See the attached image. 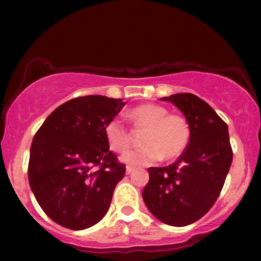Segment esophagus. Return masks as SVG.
<instances>
[{
    "instance_id": "1",
    "label": "esophagus",
    "mask_w": 261,
    "mask_h": 261,
    "mask_svg": "<svg viewBox=\"0 0 261 261\" xmlns=\"http://www.w3.org/2000/svg\"><path fill=\"white\" fill-rule=\"evenodd\" d=\"M134 171V167L133 166H130V165H128L127 167H126V173L127 174H129V173H132Z\"/></svg>"
}]
</instances>
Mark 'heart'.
I'll use <instances>...</instances> for the list:
<instances>
[{"label": "heart", "instance_id": "obj_1", "mask_svg": "<svg viewBox=\"0 0 261 261\" xmlns=\"http://www.w3.org/2000/svg\"><path fill=\"white\" fill-rule=\"evenodd\" d=\"M128 119L137 129H146L142 135V148L133 149L122 156L132 165H149L163 158L172 160L187 149L191 138V126L181 114L170 113L166 107L146 103L128 113ZM106 140L109 148L123 153L130 147L132 135L120 116L112 117L105 124Z\"/></svg>", "mask_w": 261, "mask_h": 261}]
</instances>
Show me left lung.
I'll return each instance as SVG.
<instances>
[{
    "label": "left lung",
    "instance_id": "left-lung-1",
    "mask_svg": "<svg viewBox=\"0 0 261 261\" xmlns=\"http://www.w3.org/2000/svg\"><path fill=\"white\" fill-rule=\"evenodd\" d=\"M184 114L191 126L185 151L173 164L149 167L142 198L162 222L184 227L215 204L233 160L228 126L208 103L194 94L163 97Z\"/></svg>",
    "mask_w": 261,
    "mask_h": 261
}]
</instances>
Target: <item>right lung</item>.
<instances>
[{"mask_svg":"<svg viewBox=\"0 0 261 261\" xmlns=\"http://www.w3.org/2000/svg\"><path fill=\"white\" fill-rule=\"evenodd\" d=\"M123 106L120 98L81 96L59 106L35 133L28 180L39 205L60 226L85 229L108 212L126 165L109 149L105 124Z\"/></svg>","mask_w":261,"mask_h":261,"instance_id":"1","label":"right lung"}]
</instances>
